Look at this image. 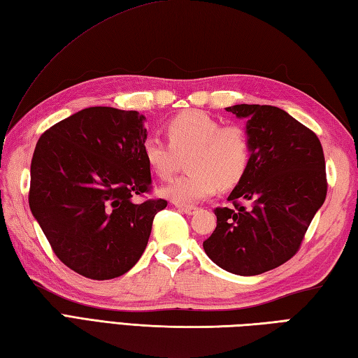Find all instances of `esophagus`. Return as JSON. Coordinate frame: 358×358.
Masks as SVG:
<instances>
[{"label": "esophagus", "mask_w": 358, "mask_h": 358, "mask_svg": "<svg viewBox=\"0 0 358 358\" xmlns=\"http://www.w3.org/2000/svg\"><path fill=\"white\" fill-rule=\"evenodd\" d=\"M175 206H177L178 210L185 212V214H187V215H194L195 212L199 210V208H195V206H185V204H175Z\"/></svg>", "instance_id": "34e87169"}]
</instances>
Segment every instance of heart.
Segmentation results:
<instances>
[{
	"label": "heart",
	"mask_w": 358,
	"mask_h": 358,
	"mask_svg": "<svg viewBox=\"0 0 358 358\" xmlns=\"http://www.w3.org/2000/svg\"><path fill=\"white\" fill-rule=\"evenodd\" d=\"M169 143L149 136L141 154L149 169L159 178H169L178 155H189V172L162 187L166 199L177 204H194L214 194L218 186L231 187L245 175L250 159V138L238 124L222 123L201 110H186L167 124Z\"/></svg>",
	"instance_id": "b5f03b06"
}]
</instances>
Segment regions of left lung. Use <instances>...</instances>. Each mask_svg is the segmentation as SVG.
<instances>
[{
  "label": "left lung",
  "mask_w": 358,
  "mask_h": 358,
  "mask_svg": "<svg viewBox=\"0 0 358 358\" xmlns=\"http://www.w3.org/2000/svg\"><path fill=\"white\" fill-rule=\"evenodd\" d=\"M246 120L250 159L227 201L217 208V227L204 252L235 275H258L278 268L299 250L326 199L320 140L275 106L226 108Z\"/></svg>",
  "instance_id": "1"
}]
</instances>
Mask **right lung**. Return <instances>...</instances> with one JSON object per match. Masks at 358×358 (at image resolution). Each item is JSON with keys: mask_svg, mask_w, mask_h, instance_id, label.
<instances>
[{"mask_svg": "<svg viewBox=\"0 0 358 358\" xmlns=\"http://www.w3.org/2000/svg\"><path fill=\"white\" fill-rule=\"evenodd\" d=\"M136 110L87 108L45 131L30 164L29 206L55 255L92 280L123 275L140 260L166 200L149 192L148 138Z\"/></svg>", "mask_w": 358, "mask_h": 358, "instance_id": "add662e5", "label": "right lung"}]
</instances>
